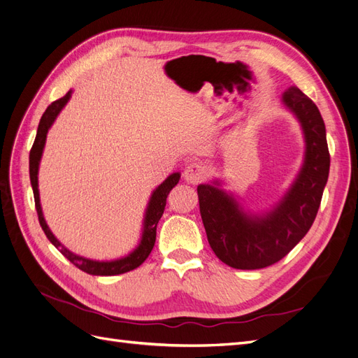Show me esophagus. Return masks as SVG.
<instances>
[{"mask_svg": "<svg viewBox=\"0 0 358 358\" xmlns=\"http://www.w3.org/2000/svg\"><path fill=\"white\" fill-rule=\"evenodd\" d=\"M185 179L191 183H199L208 178V167L203 162H191L185 169Z\"/></svg>", "mask_w": 358, "mask_h": 358, "instance_id": "esophagus-1", "label": "esophagus"}]
</instances>
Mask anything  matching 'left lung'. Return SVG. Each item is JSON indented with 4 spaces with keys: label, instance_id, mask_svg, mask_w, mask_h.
<instances>
[{
    "label": "left lung",
    "instance_id": "left-lung-1",
    "mask_svg": "<svg viewBox=\"0 0 358 358\" xmlns=\"http://www.w3.org/2000/svg\"><path fill=\"white\" fill-rule=\"evenodd\" d=\"M282 100L301 122L306 157L297 180L278 208L264 218H252L220 188H197L209 245L215 255L233 268H264L282 259L315 221L329 179L330 152L318 107L299 88H289Z\"/></svg>",
    "mask_w": 358,
    "mask_h": 358
}]
</instances>
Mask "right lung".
Listing matches in <instances>:
<instances>
[{"instance_id": "add662e5", "label": "right lung", "mask_w": 358, "mask_h": 358, "mask_svg": "<svg viewBox=\"0 0 358 358\" xmlns=\"http://www.w3.org/2000/svg\"><path fill=\"white\" fill-rule=\"evenodd\" d=\"M70 95H71V91H69L66 95L62 96V99L49 104L46 112L43 113V116L40 119V124L37 128V136H36L34 143H32V148L29 150V179H31V185H32V192H34V201H36L38 221H40L43 231H45V234L48 236V239L52 242V245L55 246L58 251L69 259L70 263H73L78 268L83 270V272L90 273V275H96V276H113V275L127 273V272H129V270H134L140 264H142L149 257L150 251H152V248L155 245V239H157V225H158V221L161 220L162 212H164L166 199L169 196V192L171 191V188L179 182L180 175L179 173H173L171 176H169L154 191L152 197H150L149 206H148L146 216H145V231L142 236V242H140L138 248L134 252H131L125 258L116 259V262H109V263L92 262V259L83 258V257H79V255L70 252L67 248H64L57 241V237L52 234L45 218H43L40 197H38V180H37L38 164H40V158L43 154V148H45V143H46L48 129L50 128L53 121H55V117L58 116L62 107L66 106V103L69 101Z\"/></svg>"}]
</instances>
